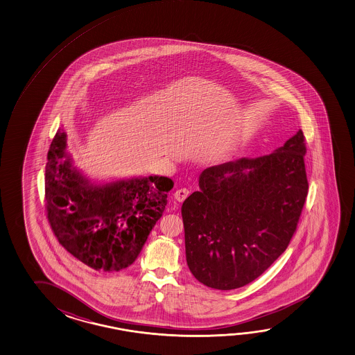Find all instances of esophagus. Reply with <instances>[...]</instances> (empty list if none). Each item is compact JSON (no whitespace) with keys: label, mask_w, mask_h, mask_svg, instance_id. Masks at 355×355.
<instances>
[{"label":"esophagus","mask_w":355,"mask_h":355,"mask_svg":"<svg viewBox=\"0 0 355 355\" xmlns=\"http://www.w3.org/2000/svg\"><path fill=\"white\" fill-rule=\"evenodd\" d=\"M189 193H190V191L187 189H179V190H176L174 193L175 200L182 202L189 196Z\"/></svg>","instance_id":"esophagus-1"}]
</instances>
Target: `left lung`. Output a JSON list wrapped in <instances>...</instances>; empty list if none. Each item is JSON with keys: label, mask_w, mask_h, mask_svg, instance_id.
I'll return each instance as SVG.
<instances>
[{"label": "left lung", "mask_w": 355, "mask_h": 355, "mask_svg": "<svg viewBox=\"0 0 355 355\" xmlns=\"http://www.w3.org/2000/svg\"><path fill=\"white\" fill-rule=\"evenodd\" d=\"M304 134L274 153L207 168L182 202L189 269L213 289L260 277L291 243L308 195Z\"/></svg>", "instance_id": "8db88e82"}]
</instances>
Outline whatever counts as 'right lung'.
Wrapping results in <instances>:
<instances>
[{
  "label": "right lung",
  "instance_id": "1",
  "mask_svg": "<svg viewBox=\"0 0 355 355\" xmlns=\"http://www.w3.org/2000/svg\"><path fill=\"white\" fill-rule=\"evenodd\" d=\"M58 130L47 154V219L58 243L97 271H119L135 261L174 187L165 176L91 182L73 166Z\"/></svg>",
  "mask_w": 355,
  "mask_h": 355
}]
</instances>
